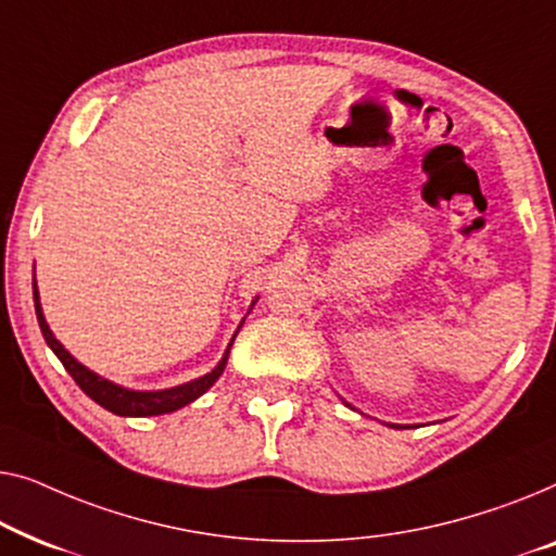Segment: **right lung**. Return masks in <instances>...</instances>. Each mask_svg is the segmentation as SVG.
<instances>
[{
	"instance_id": "obj_1",
	"label": "right lung",
	"mask_w": 556,
	"mask_h": 556,
	"mask_svg": "<svg viewBox=\"0 0 556 556\" xmlns=\"http://www.w3.org/2000/svg\"><path fill=\"white\" fill-rule=\"evenodd\" d=\"M33 294H35L37 323H40V330H42V338H45L47 345H50L52 353L60 357V363L65 365V370L73 375V380L77 382V386H80L83 393L92 397V401H96L98 405H103L105 410L115 413V416H132V418L163 416V413H174L178 408H184V405L193 403L199 395L206 393V390L214 386L218 378H222L226 359H229L231 342H233V338H237V334H233L229 348H226L224 357L218 359V365L214 367V370L203 375V378L184 382V386H176V388H168V390H130V388L115 386V382L100 378L98 372H92L83 363H77V359L60 345V340L54 338L50 325H47V319L42 315L40 292H37V281L33 285Z\"/></svg>"
}]
</instances>
